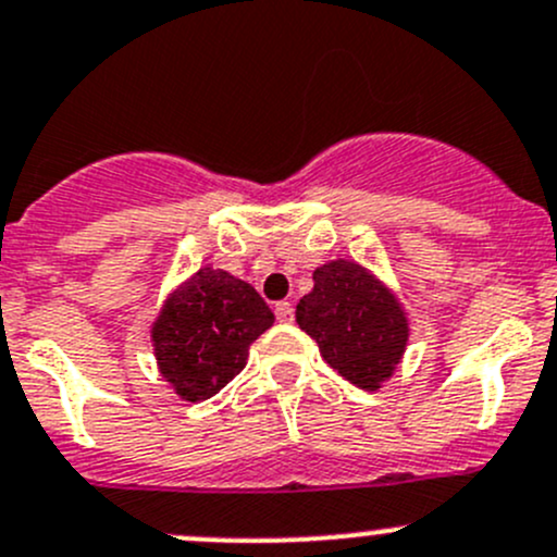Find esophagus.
I'll return each instance as SVG.
<instances>
[{
	"instance_id": "1",
	"label": "esophagus",
	"mask_w": 557,
	"mask_h": 557,
	"mask_svg": "<svg viewBox=\"0 0 557 557\" xmlns=\"http://www.w3.org/2000/svg\"><path fill=\"white\" fill-rule=\"evenodd\" d=\"M276 319H278V322H284V324L295 319V308H292L289 300L276 302Z\"/></svg>"
}]
</instances>
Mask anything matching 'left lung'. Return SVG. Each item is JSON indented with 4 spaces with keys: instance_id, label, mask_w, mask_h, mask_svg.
<instances>
[{
    "instance_id": "left-lung-1",
    "label": "left lung",
    "mask_w": 557,
    "mask_h": 557,
    "mask_svg": "<svg viewBox=\"0 0 557 557\" xmlns=\"http://www.w3.org/2000/svg\"><path fill=\"white\" fill-rule=\"evenodd\" d=\"M295 319L324 362L368 393L393 379L411 335L409 313L389 284L344 257L313 271V289L300 297Z\"/></svg>"
}]
</instances>
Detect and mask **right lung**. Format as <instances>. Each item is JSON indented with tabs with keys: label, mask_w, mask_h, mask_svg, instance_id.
<instances>
[{
	"label": "right lung",
	"mask_w": 557,
	"mask_h": 557,
	"mask_svg": "<svg viewBox=\"0 0 557 557\" xmlns=\"http://www.w3.org/2000/svg\"><path fill=\"white\" fill-rule=\"evenodd\" d=\"M273 319L255 286L202 265L164 297L151 322L153 360L181 400L200 404L244 371L249 346Z\"/></svg>",
	"instance_id": "1"
}]
</instances>
